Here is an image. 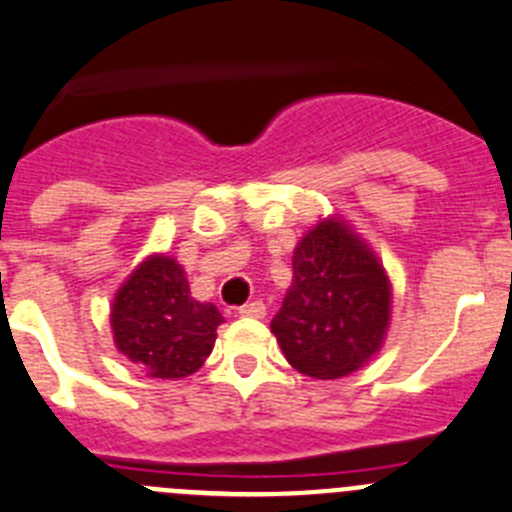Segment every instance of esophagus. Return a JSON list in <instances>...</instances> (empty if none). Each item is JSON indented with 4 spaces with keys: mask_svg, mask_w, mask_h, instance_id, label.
<instances>
[{
    "mask_svg": "<svg viewBox=\"0 0 512 512\" xmlns=\"http://www.w3.org/2000/svg\"><path fill=\"white\" fill-rule=\"evenodd\" d=\"M237 312H240L242 317H255V320H260V317H265L267 307L262 300H252V302H247V305H242Z\"/></svg>",
    "mask_w": 512,
    "mask_h": 512,
    "instance_id": "1",
    "label": "esophagus"
}]
</instances>
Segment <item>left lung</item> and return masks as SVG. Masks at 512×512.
<instances>
[{
    "label": "left lung",
    "mask_w": 512,
    "mask_h": 512,
    "mask_svg": "<svg viewBox=\"0 0 512 512\" xmlns=\"http://www.w3.org/2000/svg\"><path fill=\"white\" fill-rule=\"evenodd\" d=\"M390 280L340 217L317 222L295 247L292 287L272 317L287 362L315 380L360 370L390 325Z\"/></svg>",
    "instance_id": "1"
}]
</instances>
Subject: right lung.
<instances>
[{
    "instance_id": "1",
    "label": "right lung",
    "mask_w": 512,
    "mask_h": 512,
    "mask_svg": "<svg viewBox=\"0 0 512 512\" xmlns=\"http://www.w3.org/2000/svg\"><path fill=\"white\" fill-rule=\"evenodd\" d=\"M114 345L150 377L177 380L202 367L217 340L222 315L197 302L175 257L150 255L112 302Z\"/></svg>"
}]
</instances>
